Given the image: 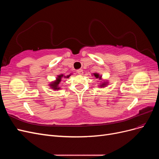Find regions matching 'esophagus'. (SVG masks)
<instances>
[{
	"instance_id": "esophagus-1",
	"label": "esophagus",
	"mask_w": 159,
	"mask_h": 159,
	"mask_svg": "<svg viewBox=\"0 0 159 159\" xmlns=\"http://www.w3.org/2000/svg\"><path fill=\"white\" fill-rule=\"evenodd\" d=\"M77 73H78L80 75H82L83 74V70H81V69L78 70H77Z\"/></svg>"
}]
</instances>
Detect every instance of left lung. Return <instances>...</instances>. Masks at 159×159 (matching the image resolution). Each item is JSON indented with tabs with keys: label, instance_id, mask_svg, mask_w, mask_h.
Segmentation results:
<instances>
[{
	"label": "left lung",
	"instance_id": "8db88e82",
	"mask_svg": "<svg viewBox=\"0 0 159 159\" xmlns=\"http://www.w3.org/2000/svg\"><path fill=\"white\" fill-rule=\"evenodd\" d=\"M93 75H94V76L96 78H99V79H101V78H102V76H99V75L98 74H97V73H95V74H93ZM107 84L105 83V82H103V84H102V85H101L100 86L101 87H105V85H106Z\"/></svg>",
	"mask_w": 159,
	"mask_h": 159
}]
</instances>
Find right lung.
Masks as SVG:
<instances>
[{"label":"right lung","mask_w":159,"mask_h":159,"mask_svg":"<svg viewBox=\"0 0 159 159\" xmlns=\"http://www.w3.org/2000/svg\"><path fill=\"white\" fill-rule=\"evenodd\" d=\"M70 76V75H68L67 76H64L63 74H61V75H57V78H56V80L55 81H54L53 83H51V84H50L51 86V88L53 89H56V90H58L60 89V87H58V85L60 84V82L61 80V78H68Z\"/></svg>","instance_id":"obj_1"}]
</instances>
